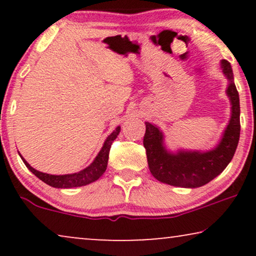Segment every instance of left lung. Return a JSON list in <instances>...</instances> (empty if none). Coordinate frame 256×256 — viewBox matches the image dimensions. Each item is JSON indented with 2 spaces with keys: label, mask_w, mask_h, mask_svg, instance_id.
<instances>
[{
  "label": "left lung",
  "mask_w": 256,
  "mask_h": 256,
  "mask_svg": "<svg viewBox=\"0 0 256 256\" xmlns=\"http://www.w3.org/2000/svg\"><path fill=\"white\" fill-rule=\"evenodd\" d=\"M220 68L228 80L226 94L230 101V118L214 148L206 152L185 149L171 152L166 149L160 127L146 122L143 146L146 150L150 172L157 180L178 188H200L214 180L232 160L240 138V100L232 66L224 59L220 62Z\"/></svg>",
  "instance_id": "left-lung-1"
}]
</instances>
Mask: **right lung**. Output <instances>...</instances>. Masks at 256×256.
Here are the masks:
<instances>
[{
    "label": "right lung",
    "mask_w": 256,
    "mask_h": 256,
    "mask_svg": "<svg viewBox=\"0 0 256 256\" xmlns=\"http://www.w3.org/2000/svg\"><path fill=\"white\" fill-rule=\"evenodd\" d=\"M121 130L120 126H118L115 128V130L112 132L110 135H108V138L104 140L102 148L100 149L99 154H98L96 158L88 166L82 169V171L74 174H50L40 172L36 169H34L26 160L23 158V156L20 155V158L26 164L28 169L32 172L34 176H37L40 180H43L44 183L50 185L52 188H79L84 186V185L90 184L93 182L99 180L102 176L104 171L107 169V163H108V155H110V146L115 138H118V132Z\"/></svg>",
    "instance_id": "1"
}]
</instances>
